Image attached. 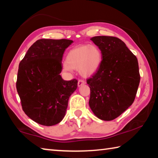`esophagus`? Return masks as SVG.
I'll return each mask as SVG.
<instances>
[{"label": "esophagus", "mask_w": 158, "mask_h": 158, "mask_svg": "<svg viewBox=\"0 0 158 158\" xmlns=\"http://www.w3.org/2000/svg\"><path fill=\"white\" fill-rule=\"evenodd\" d=\"M77 84H78V86L80 87V86H81L82 85L85 84V81H83V80H79L78 83H77Z\"/></svg>", "instance_id": "1"}]
</instances>
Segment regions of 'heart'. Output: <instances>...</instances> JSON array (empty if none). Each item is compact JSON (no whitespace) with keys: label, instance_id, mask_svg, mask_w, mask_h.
<instances>
[{"label":"heart","instance_id":"heart-1","mask_svg":"<svg viewBox=\"0 0 158 158\" xmlns=\"http://www.w3.org/2000/svg\"><path fill=\"white\" fill-rule=\"evenodd\" d=\"M102 61V53L95 45H79L72 49L66 56V63L63 65L65 72L79 69L84 77H90L98 71Z\"/></svg>","mask_w":158,"mask_h":158}]
</instances>
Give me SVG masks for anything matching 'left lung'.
Segmentation results:
<instances>
[{
    "instance_id": "obj_1",
    "label": "left lung",
    "mask_w": 158,
    "mask_h": 158,
    "mask_svg": "<svg viewBox=\"0 0 158 158\" xmlns=\"http://www.w3.org/2000/svg\"><path fill=\"white\" fill-rule=\"evenodd\" d=\"M102 61L97 73L87 80L90 89L89 106L102 121H112L132 105L140 81L137 57L119 38L95 36Z\"/></svg>"
}]
</instances>
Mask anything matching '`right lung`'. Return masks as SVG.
Instances as JSON below:
<instances>
[{
    "label": "right lung",
    "instance_id": "add662e5",
    "mask_svg": "<svg viewBox=\"0 0 158 158\" xmlns=\"http://www.w3.org/2000/svg\"><path fill=\"white\" fill-rule=\"evenodd\" d=\"M69 40L41 39L29 48L19 65L17 90L25 114L45 126H52L65 116L68 100L77 81L60 76L65 50Z\"/></svg>",
    "mask_w": 158,
    "mask_h": 158
}]
</instances>
